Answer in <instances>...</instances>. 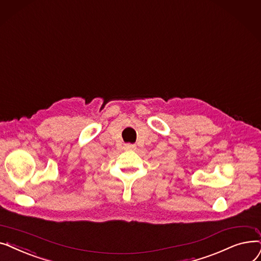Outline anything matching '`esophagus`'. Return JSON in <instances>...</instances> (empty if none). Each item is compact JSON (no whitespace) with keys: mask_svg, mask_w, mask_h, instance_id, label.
<instances>
[{"mask_svg":"<svg viewBox=\"0 0 261 261\" xmlns=\"http://www.w3.org/2000/svg\"><path fill=\"white\" fill-rule=\"evenodd\" d=\"M124 150L125 151H133V150H135L136 148V145L135 144H130V143H126V144H124Z\"/></svg>","mask_w":261,"mask_h":261,"instance_id":"esophagus-1","label":"esophagus"}]
</instances>
